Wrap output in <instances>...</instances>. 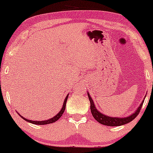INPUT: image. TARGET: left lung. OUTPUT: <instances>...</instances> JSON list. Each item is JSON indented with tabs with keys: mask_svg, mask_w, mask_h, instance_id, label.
Segmentation results:
<instances>
[{
	"mask_svg": "<svg viewBox=\"0 0 153 153\" xmlns=\"http://www.w3.org/2000/svg\"><path fill=\"white\" fill-rule=\"evenodd\" d=\"M88 96L89 101L91 103V113H92L93 117H94V119L97 121L98 122H99L100 124H103V125H106V126H111V127H116V126H121L124 125V124L129 123L133 119L136 118L137 117V115L140 113V111L141 110L142 106H143L144 100L142 101V103H140V106H138V108H137L136 111L133 114H131V115H129V117H109V116H107L104 114H102L101 112H100L99 110L96 108V106H95L94 101L91 99V95L89 94L88 92H87Z\"/></svg>",
	"mask_w": 153,
	"mask_h": 153,
	"instance_id": "8db88e82",
	"label": "left lung"
}]
</instances>
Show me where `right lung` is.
<instances>
[{"instance_id": "add662e5", "label": "right lung", "mask_w": 153, "mask_h": 153, "mask_svg": "<svg viewBox=\"0 0 153 153\" xmlns=\"http://www.w3.org/2000/svg\"><path fill=\"white\" fill-rule=\"evenodd\" d=\"M68 95H69V94L67 95L65 99V101H63V105H62V108H61V110L59 111L58 113H57V114L54 116V117H52V118H51L50 119H47V120H44V121L29 120V119H27L24 118V117H23L22 115L19 114L18 112H17V113H18V114L20 116V117H22L23 119H24V120L26 121V122H29V123H32V124H37V125H44V124H52V123L55 122L56 121L58 120V119L60 118L61 117H62V115L63 114V113H64L65 109V106H66V101H67V100H68Z\"/></svg>"}]
</instances>
